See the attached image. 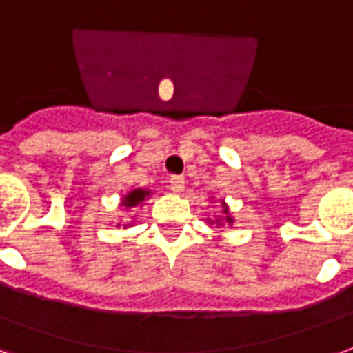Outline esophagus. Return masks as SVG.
I'll list each match as a JSON object with an SVG mask.
<instances>
[{
  "mask_svg": "<svg viewBox=\"0 0 353 353\" xmlns=\"http://www.w3.org/2000/svg\"><path fill=\"white\" fill-rule=\"evenodd\" d=\"M184 184H186V180H184V176H179V174H174V176H171V180H169V188L173 190L174 194H180V192L184 190Z\"/></svg>",
  "mask_w": 353,
  "mask_h": 353,
  "instance_id": "1",
  "label": "esophagus"
}]
</instances>
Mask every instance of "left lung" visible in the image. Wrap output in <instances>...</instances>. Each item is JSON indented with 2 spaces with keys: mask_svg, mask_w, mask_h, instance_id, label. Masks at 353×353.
I'll return each instance as SVG.
<instances>
[{
  "mask_svg": "<svg viewBox=\"0 0 353 353\" xmlns=\"http://www.w3.org/2000/svg\"><path fill=\"white\" fill-rule=\"evenodd\" d=\"M222 212L225 214V216H223V220H222V218H218V220H216V223H218V225H223V222H225V223H230V225H231V223H233V218L230 216L228 205H225L223 201H222ZM210 223H212V220H210Z\"/></svg>",
  "mask_w": 353,
  "mask_h": 353,
  "instance_id": "obj_1",
  "label": "left lung"
}]
</instances>
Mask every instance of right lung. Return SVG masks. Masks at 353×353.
<instances>
[{"label": "right lung", "mask_w": 353, "mask_h": 353, "mask_svg": "<svg viewBox=\"0 0 353 353\" xmlns=\"http://www.w3.org/2000/svg\"><path fill=\"white\" fill-rule=\"evenodd\" d=\"M148 195H150V190L135 188V190H131L128 195H123L122 207H125V208L139 207V205H143V203H145V199L148 197ZM123 228H128V225H123Z\"/></svg>", "instance_id": "1"}]
</instances>
